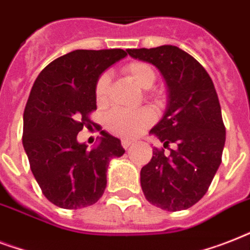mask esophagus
I'll return each instance as SVG.
<instances>
[{
    "label": "esophagus",
    "instance_id": "1",
    "mask_svg": "<svg viewBox=\"0 0 250 250\" xmlns=\"http://www.w3.org/2000/svg\"><path fill=\"white\" fill-rule=\"evenodd\" d=\"M133 143L132 141H129V140H122V146H123V148L125 149H128L129 146H131V145H132Z\"/></svg>",
    "mask_w": 250,
    "mask_h": 250
}]
</instances>
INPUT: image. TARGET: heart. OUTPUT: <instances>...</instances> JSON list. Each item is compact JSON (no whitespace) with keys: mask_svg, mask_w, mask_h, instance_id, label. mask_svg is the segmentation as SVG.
Instances as JSON below:
<instances>
[{"mask_svg":"<svg viewBox=\"0 0 250 250\" xmlns=\"http://www.w3.org/2000/svg\"><path fill=\"white\" fill-rule=\"evenodd\" d=\"M123 72L132 80L137 86L143 89L152 88L156 82V72L149 64L144 62H131L123 67ZM110 89V76L107 74H102L98 78L96 83V101L98 105H104L107 101ZM152 96L156 97L157 94ZM154 121V114L150 109L143 107V109L135 110V111H127V110L115 109L110 111L106 115L105 123L110 132H113L117 136L123 139H133L137 135H140L145 128H148Z\"/></svg>","mask_w":250,"mask_h":250,"instance_id":"heart-1","label":"heart"}]
</instances>
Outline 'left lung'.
I'll return each mask as SVG.
<instances>
[{
	"label": "left lung",
	"mask_w": 250,
	"mask_h": 250,
	"mask_svg": "<svg viewBox=\"0 0 250 250\" xmlns=\"http://www.w3.org/2000/svg\"><path fill=\"white\" fill-rule=\"evenodd\" d=\"M135 60L160 70L167 88V107L150 135L164 146L141 168L140 182L152 205L180 211L204 197L222 162L226 128L213 80L187 52L172 45L128 49Z\"/></svg>",
	"instance_id": "left-lung-1"
}]
</instances>
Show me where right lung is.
Wrapping results in <instances>:
<instances>
[{
	"instance_id": "obj_1",
	"label": "right lung",
	"mask_w": 250,
	"mask_h": 250,
	"mask_svg": "<svg viewBox=\"0 0 250 250\" xmlns=\"http://www.w3.org/2000/svg\"><path fill=\"white\" fill-rule=\"evenodd\" d=\"M127 53L122 49L74 50L39 74L23 114V146L32 174L49 201L63 209L93 205L106 188L111 158L125 154L121 140L101 131L88 149L78 141L83 127L94 125L96 83Z\"/></svg>"
}]
</instances>
